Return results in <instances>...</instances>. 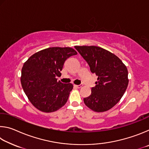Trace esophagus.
<instances>
[{
  "label": "esophagus",
  "instance_id": "1",
  "mask_svg": "<svg viewBox=\"0 0 149 149\" xmlns=\"http://www.w3.org/2000/svg\"><path fill=\"white\" fill-rule=\"evenodd\" d=\"M74 87L76 88H78V89H79V88L82 87V85H74Z\"/></svg>",
  "mask_w": 149,
  "mask_h": 149
}]
</instances>
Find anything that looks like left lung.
<instances>
[{"mask_svg":"<svg viewBox=\"0 0 149 149\" xmlns=\"http://www.w3.org/2000/svg\"><path fill=\"white\" fill-rule=\"evenodd\" d=\"M97 75L91 94L84 98L85 104L97 112L107 111L120 101L127 89L129 79L125 65L115 54L97 46H75Z\"/></svg>","mask_w":149,"mask_h":149,"instance_id":"obj_1","label":"left lung"}]
</instances>
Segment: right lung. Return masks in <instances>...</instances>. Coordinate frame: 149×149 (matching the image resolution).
I'll list each match as a JSON object with an SVG mask.
<instances>
[{
  "label": "right lung",
  "mask_w": 149,
  "mask_h": 149,
  "mask_svg": "<svg viewBox=\"0 0 149 149\" xmlns=\"http://www.w3.org/2000/svg\"><path fill=\"white\" fill-rule=\"evenodd\" d=\"M70 47H50L36 52L24 63L21 84L29 101L39 110L52 112L62 108L73 89L72 84L57 81L69 57L76 55Z\"/></svg>",
  "instance_id": "1"
}]
</instances>
